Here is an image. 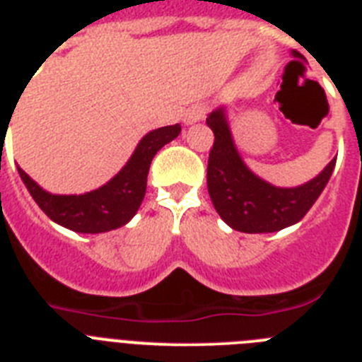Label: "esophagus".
Returning <instances> with one entry per match:
<instances>
[{"label": "esophagus", "instance_id": "obj_1", "mask_svg": "<svg viewBox=\"0 0 362 362\" xmlns=\"http://www.w3.org/2000/svg\"><path fill=\"white\" fill-rule=\"evenodd\" d=\"M203 117H204V107H201V105H194V107H190L187 112H185L183 123L194 124L197 123V121L203 119Z\"/></svg>", "mask_w": 362, "mask_h": 362}]
</instances>
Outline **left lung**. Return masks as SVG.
Segmentation results:
<instances>
[{"label": "left lung", "mask_w": 362, "mask_h": 362, "mask_svg": "<svg viewBox=\"0 0 362 362\" xmlns=\"http://www.w3.org/2000/svg\"><path fill=\"white\" fill-rule=\"evenodd\" d=\"M292 56L303 57L297 50H292ZM206 124L216 136L206 168V185L214 209L230 228L245 233H270L296 225L330 181L337 158L308 183L293 188L274 187L243 161L230 132L225 107L210 112Z\"/></svg>", "instance_id": "obj_1"}]
</instances>
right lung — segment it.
<instances>
[{
    "label": "right lung",
    "instance_id": "right-lung-1",
    "mask_svg": "<svg viewBox=\"0 0 362 362\" xmlns=\"http://www.w3.org/2000/svg\"><path fill=\"white\" fill-rule=\"evenodd\" d=\"M181 124L161 127L137 143L127 165L103 187L86 194L59 196L43 190L18 166L19 177L32 199L54 223L78 233H103L127 225L141 206L146 192V175L153 156L179 136Z\"/></svg>",
    "mask_w": 362,
    "mask_h": 362
}]
</instances>
